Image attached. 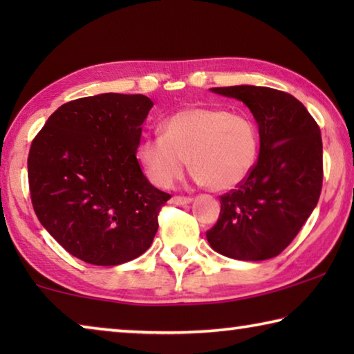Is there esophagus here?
I'll use <instances>...</instances> for the list:
<instances>
[{"label": "esophagus", "instance_id": "34e87169", "mask_svg": "<svg viewBox=\"0 0 354 354\" xmlns=\"http://www.w3.org/2000/svg\"><path fill=\"white\" fill-rule=\"evenodd\" d=\"M192 201V198L190 196H184V195H175L171 198V203L173 205H178V206H181V205H189V203Z\"/></svg>", "mask_w": 354, "mask_h": 354}]
</instances>
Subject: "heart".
Masks as SVG:
<instances>
[{
	"label": "heart",
	"mask_w": 354,
	"mask_h": 354,
	"mask_svg": "<svg viewBox=\"0 0 354 354\" xmlns=\"http://www.w3.org/2000/svg\"><path fill=\"white\" fill-rule=\"evenodd\" d=\"M190 162L195 178L212 190H231L253 171L259 129L253 118L220 107H189L167 118L164 134L142 142L139 159L159 187H170Z\"/></svg>",
	"instance_id": "heart-1"
}]
</instances>
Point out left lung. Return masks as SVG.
I'll list each match as a JSON object with an SVG mask.
<instances>
[{
    "mask_svg": "<svg viewBox=\"0 0 354 354\" xmlns=\"http://www.w3.org/2000/svg\"><path fill=\"white\" fill-rule=\"evenodd\" d=\"M212 92L248 106L259 127L261 149L248 178L220 196V215L206 232L207 241L232 259H270L289 247L320 198V128L287 92L256 86Z\"/></svg>",
    "mask_w": 354,
    "mask_h": 354,
    "instance_id": "1",
    "label": "left lung"
}]
</instances>
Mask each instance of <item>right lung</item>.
Masks as SVG:
<instances>
[{
    "label": "right lung",
    "instance_id": "1",
    "mask_svg": "<svg viewBox=\"0 0 354 354\" xmlns=\"http://www.w3.org/2000/svg\"><path fill=\"white\" fill-rule=\"evenodd\" d=\"M145 95L68 101L46 120L28 156L34 212L62 247L92 266H118L149 248L170 194L137 160Z\"/></svg>",
    "mask_w": 354,
    "mask_h": 354
}]
</instances>
